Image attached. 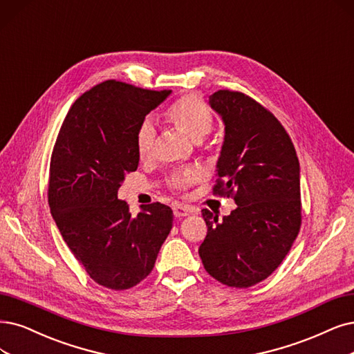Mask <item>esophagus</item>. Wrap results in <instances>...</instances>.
I'll return each mask as SVG.
<instances>
[{"label": "esophagus", "mask_w": 354, "mask_h": 354, "mask_svg": "<svg viewBox=\"0 0 354 354\" xmlns=\"http://www.w3.org/2000/svg\"><path fill=\"white\" fill-rule=\"evenodd\" d=\"M195 210H192L191 207L188 205H182V204H175L174 205V214L175 217H185L189 214H194Z\"/></svg>", "instance_id": "obj_1"}]
</instances>
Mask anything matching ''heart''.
I'll list each match as a JSON object with an SVG mask.
<instances>
[{"label":"heart","instance_id":"heart-1","mask_svg":"<svg viewBox=\"0 0 354 354\" xmlns=\"http://www.w3.org/2000/svg\"><path fill=\"white\" fill-rule=\"evenodd\" d=\"M165 118L180 128L184 133L191 137L194 141L203 140L210 133L214 118L212 111L208 109L207 104L197 96L189 95L176 100L172 106L165 112ZM156 140V127L151 118H146L138 129L136 136V146L140 157H149L154 149ZM200 179V172L195 169H188L184 172H178L170 176V185L178 189H184L189 187L194 182Z\"/></svg>","mask_w":354,"mask_h":354}]
</instances>
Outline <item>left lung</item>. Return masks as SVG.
Instances as JSON below:
<instances>
[{
    "mask_svg": "<svg viewBox=\"0 0 354 354\" xmlns=\"http://www.w3.org/2000/svg\"><path fill=\"white\" fill-rule=\"evenodd\" d=\"M208 102L225 124L213 192L233 195L238 207L223 220L203 210L207 236L198 254L217 281L251 287L281 264L297 236L300 166L289 134L263 104L232 90Z\"/></svg>",
    "mask_w": 354,
    "mask_h": 354,
    "instance_id": "1",
    "label": "left lung"
}]
</instances>
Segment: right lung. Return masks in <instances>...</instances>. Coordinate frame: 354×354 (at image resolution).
<instances>
[{
	"instance_id": "right-lung-1",
	"label": "right lung",
	"mask_w": 354,
	"mask_h": 354,
	"mask_svg": "<svg viewBox=\"0 0 354 354\" xmlns=\"http://www.w3.org/2000/svg\"><path fill=\"white\" fill-rule=\"evenodd\" d=\"M170 93L103 82L74 102L52 151L50 214L90 279L112 290L149 276L172 229L170 207L153 203L133 217L118 198L127 174L138 167L137 129Z\"/></svg>"
}]
</instances>
